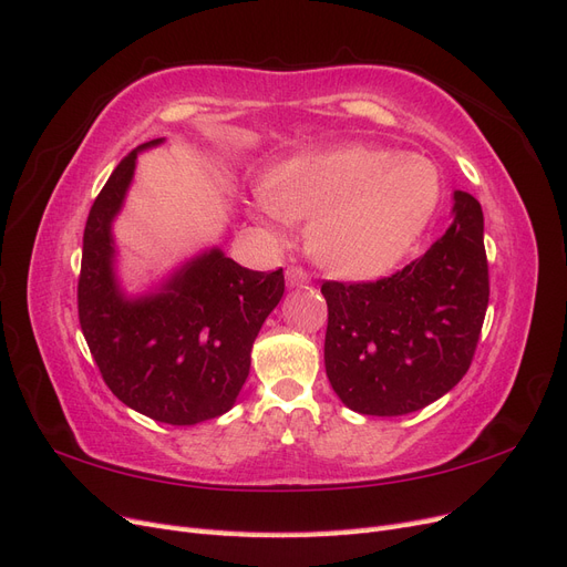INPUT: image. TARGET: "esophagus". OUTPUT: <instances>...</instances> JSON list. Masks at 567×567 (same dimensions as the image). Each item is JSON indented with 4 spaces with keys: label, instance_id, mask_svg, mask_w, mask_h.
I'll return each instance as SVG.
<instances>
[{
    "label": "esophagus",
    "instance_id": "esophagus-1",
    "mask_svg": "<svg viewBox=\"0 0 567 567\" xmlns=\"http://www.w3.org/2000/svg\"><path fill=\"white\" fill-rule=\"evenodd\" d=\"M285 278H287V285H289V287H301V285L310 282L308 270L301 268V266H289V268L285 270Z\"/></svg>",
    "mask_w": 567,
    "mask_h": 567
}]
</instances>
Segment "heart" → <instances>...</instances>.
<instances>
[{"label":"heart","instance_id":"1","mask_svg":"<svg viewBox=\"0 0 567 567\" xmlns=\"http://www.w3.org/2000/svg\"><path fill=\"white\" fill-rule=\"evenodd\" d=\"M268 209L310 218L308 249L341 278H374L405 257L441 203V176L424 157L370 145L303 155L270 172Z\"/></svg>","mask_w":567,"mask_h":567}]
</instances>
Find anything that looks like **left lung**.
Listing matches in <instances>:
<instances>
[{
  "instance_id": "obj_1",
  "label": "left lung",
  "mask_w": 567,
  "mask_h": 567,
  "mask_svg": "<svg viewBox=\"0 0 567 567\" xmlns=\"http://www.w3.org/2000/svg\"><path fill=\"white\" fill-rule=\"evenodd\" d=\"M447 233L386 278L324 280V370L346 408L398 416L431 405L468 372L478 349L489 268L483 209L454 190Z\"/></svg>"
}]
</instances>
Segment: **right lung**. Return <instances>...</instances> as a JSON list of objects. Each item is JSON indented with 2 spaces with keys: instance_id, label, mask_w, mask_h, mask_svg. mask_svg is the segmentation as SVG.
I'll return each mask as SVG.
<instances>
[{
  "instance_id": "obj_1",
  "label": "right lung",
  "mask_w": 567,
  "mask_h": 567,
  "mask_svg": "<svg viewBox=\"0 0 567 567\" xmlns=\"http://www.w3.org/2000/svg\"><path fill=\"white\" fill-rule=\"evenodd\" d=\"M151 141L145 145H155ZM143 145V148H145ZM136 153L105 181L84 226L78 313L96 368L126 408L162 424L190 426L233 408L249 374L264 320L285 295L278 270H249L212 249L155 297L126 301L113 276L111 221Z\"/></svg>"
}]
</instances>
